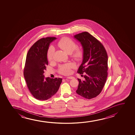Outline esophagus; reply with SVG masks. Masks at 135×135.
<instances>
[{
    "mask_svg": "<svg viewBox=\"0 0 135 135\" xmlns=\"http://www.w3.org/2000/svg\"><path fill=\"white\" fill-rule=\"evenodd\" d=\"M66 78L67 79H73L74 78L73 76H68V77H67Z\"/></svg>",
    "mask_w": 135,
    "mask_h": 135,
    "instance_id": "obj_1",
    "label": "esophagus"
}]
</instances>
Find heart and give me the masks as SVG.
Here are the masks:
<instances>
[{
	"label": "heart",
	"instance_id": "obj_1",
	"mask_svg": "<svg viewBox=\"0 0 135 135\" xmlns=\"http://www.w3.org/2000/svg\"><path fill=\"white\" fill-rule=\"evenodd\" d=\"M57 46L64 51L68 54H71V56L74 59L77 61L81 60L83 57V50L81 48H76V43L71 39L67 37H64L59 41ZM55 50L53 47H50L49 48L47 57L49 61L52 60L54 58ZM74 67L72 63H70L61 65L59 66V71L63 75H68L71 72V69Z\"/></svg>",
	"mask_w": 135,
	"mask_h": 135
}]
</instances>
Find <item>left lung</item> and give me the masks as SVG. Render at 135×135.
Instances as JSON below:
<instances>
[{
    "instance_id": "left-lung-1",
    "label": "left lung",
    "mask_w": 135,
    "mask_h": 135,
    "mask_svg": "<svg viewBox=\"0 0 135 135\" xmlns=\"http://www.w3.org/2000/svg\"><path fill=\"white\" fill-rule=\"evenodd\" d=\"M74 37L83 49V59L78 72L84 78L83 80L78 78L79 84L76 92L91 99L100 94L107 80V53L103 45L87 32L76 35ZM83 74L85 75H82Z\"/></svg>"
}]
</instances>
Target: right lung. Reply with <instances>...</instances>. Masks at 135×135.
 <instances>
[{
    "label": "right lung",
    "instance_id": "right-lung-1",
    "mask_svg": "<svg viewBox=\"0 0 135 135\" xmlns=\"http://www.w3.org/2000/svg\"><path fill=\"white\" fill-rule=\"evenodd\" d=\"M56 39L41 38L33 44L27 54L24 78L29 90L37 100H45L52 97L57 92L62 81L60 78H45L43 75L48 64L47 53L49 45Z\"/></svg>",
    "mask_w": 135,
    "mask_h": 135
}]
</instances>
